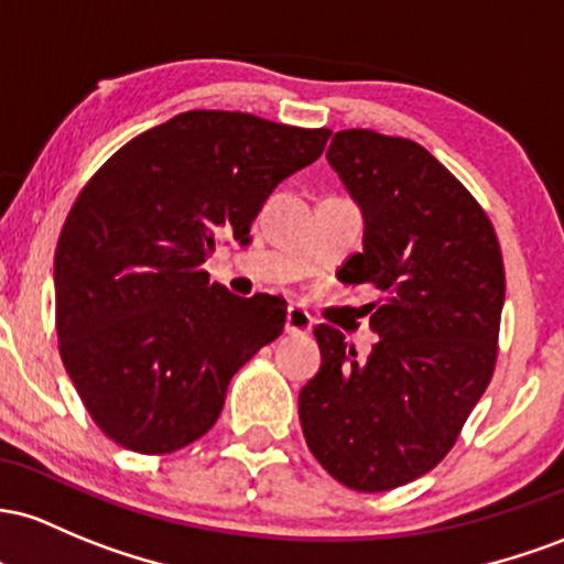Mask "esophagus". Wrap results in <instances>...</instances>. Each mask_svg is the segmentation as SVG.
<instances>
[{"mask_svg":"<svg viewBox=\"0 0 564 564\" xmlns=\"http://www.w3.org/2000/svg\"><path fill=\"white\" fill-rule=\"evenodd\" d=\"M312 325H314V319L306 308H301V306L288 308V316H284V330H288L290 335H306L308 330H312Z\"/></svg>","mask_w":564,"mask_h":564,"instance_id":"1","label":"esophagus"}]
</instances>
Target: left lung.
<instances>
[{
	"label": "left lung",
	"instance_id": "1",
	"mask_svg": "<svg viewBox=\"0 0 564 564\" xmlns=\"http://www.w3.org/2000/svg\"><path fill=\"white\" fill-rule=\"evenodd\" d=\"M327 162L365 215V248L340 265L367 303L370 357L316 325L319 372L301 389L308 451L340 485L383 492L432 471L496 370L506 295L487 213L445 164L408 138L340 130Z\"/></svg>",
	"mask_w": 564,
	"mask_h": 564
}]
</instances>
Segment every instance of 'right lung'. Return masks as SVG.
<instances>
[{"instance_id":"obj_1","label":"right lung","mask_w":564,"mask_h":564,"mask_svg":"<svg viewBox=\"0 0 564 564\" xmlns=\"http://www.w3.org/2000/svg\"><path fill=\"white\" fill-rule=\"evenodd\" d=\"M330 130L183 111L124 143L82 188L55 248L61 359L98 429L132 453L192 445L234 372L280 338V295H231L202 263L250 242L263 202Z\"/></svg>"}]
</instances>
